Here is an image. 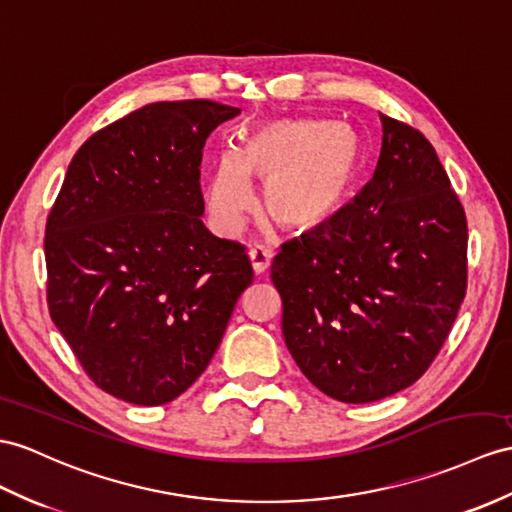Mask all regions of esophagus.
Here are the masks:
<instances>
[{"instance_id":"34e87169","label":"esophagus","mask_w":512,"mask_h":512,"mask_svg":"<svg viewBox=\"0 0 512 512\" xmlns=\"http://www.w3.org/2000/svg\"><path fill=\"white\" fill-rule=\"evenodd\" d=\"M271 260H273V252L269 247H263V245L249 247V263H252L256 276H260V273H265L269 269Z\"/></svg>"}]
</instances>
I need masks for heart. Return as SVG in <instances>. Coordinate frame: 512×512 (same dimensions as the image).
Instances as JSON below:
<instances>
[{"mask_svg": "<svg viewBox=\"0 0 512 512\" xmlns=\"http://www.w3.org/2000/svg\"><path fill=\"white\" fill-rule=\"evenodd\" d=\"M360 143L341 121L273 119L245 134L239 152L223 154L208 189L210 217L234 234L254 204L247 176L265 180L267 215L286 230H310L330 219L356 178Z\"/></svg>", "mask_w": 512, "mask_h": 512, "instance_id": "heart-1", "label": "heart"}]
</instances>
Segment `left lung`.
<instances>
[{"label": "left lung", "mask_w": 512, "mask_h": 512, "mask_svg": "<svg viewBox=\"0 0 512 512\" xmlns=\"http://www.w3.org/2000/svg\"><path fill=\"white\" fill-rule=\"evenodd\" d=\"M373 178L313 232L282 245L271 280L304 376L347 404L417 382L467 289V219L434 147L380 112Z\"/></svg>", "instance_id": "1"}]
</instances>
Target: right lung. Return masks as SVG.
Masks as SVG:
<instances>
[{
	"instance_id": "right-lung-1",
	"label": "right lung",
	"mask_w": 512,
	"mask_h": 512,
	"mask_svg": "<svg viewBox=\"0 0 512 512\" xmlns=\"http://www.w3.org/2000/svg\"><path fill=\"white\" fill-rule=\"evenodd\" d=\"M239 108L156 102L73 156L45 228L49 315L89 378L136 406L202 376L254 280L245 247L204 226L206 139Z\"/></svg>"
}]
</instances>
